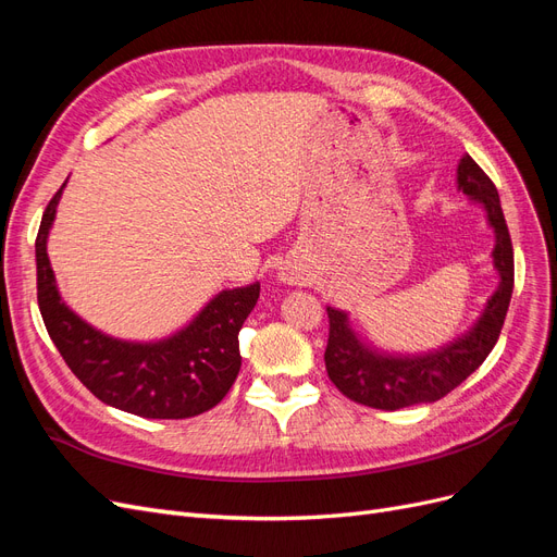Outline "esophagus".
Returning <instances> with one entry per match:
<instances>
[{
  "label": "esophagus",
  "instance_id": "34e87169",
  "mask_svg": "<svg viewBox=\"0 0 557 557\" xmlns=\"http://www.w3.org/2000/svg\"><path fill=\"white\" fill-rule=\"evenodd\" d=\"M278 278L283 281V283H288V285H293V283H299V274L295 272V269H288V267H283L281 272H278Z\"/></svg>",
  "mask_w": 557,
  "mask_h": 557
}]
</instances>
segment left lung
I'll use <instances>...</instances> for the list:
<instances>
[{
  "instance_id": "left-lung-1",
  "label": "left lung",
  "mask_w": 557,
  "mask_h": 557,
  "mask_svg": "<svg viewBox=\"0 0 557 557\" xmlns=\"http://www.w3.org/2000/svg\"><path fill=\"white\" fill-rule=\"evenodd\" d=\"M458 190L485 211V221L495 232L493 267L499 276L497 290L485 301L476 323L458 339L413 356L372 346L352 330L348 311L327 307V376L348 399L383 411L436 401L474 374L495 348L513 293V246L495 183L469 156L458 164Z\"/></svg>"
}]
</instances>
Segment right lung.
I'll use <instances>...</instances> for the list:
<instances>
[{
	"label": "right lung",
	"instance_id": "obj_1",
	"mask_svg": "<svg viewBox=\"0 0 557 557\" xmlns=\"http://www.w3.org/2000/svg\"><path fill=\"white\" fill-rule=\"evenodd\" d=\"M64 185L48 201L35 248L39 311L66 367L97 399L134 416L178 420L213 409L237 381L239 330L260 297V283L221 290L164 339L127 342L97 330L66 307L48 260Z\"/></svg>",
	"mask_w": 557,
	"mask_h": 557
}]
</instances>
